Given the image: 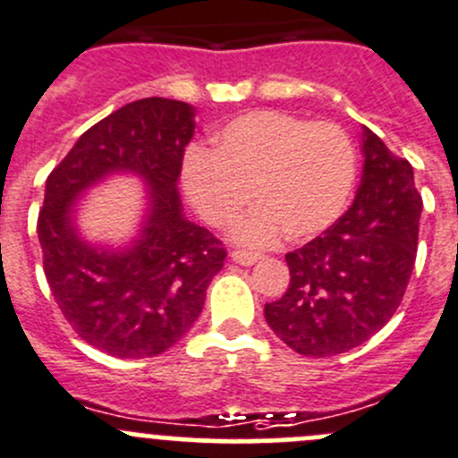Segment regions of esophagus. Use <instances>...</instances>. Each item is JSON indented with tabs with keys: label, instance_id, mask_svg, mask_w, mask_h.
I'll list each match as a JSON object with an SVG mask.
<instances>
[{
	"label": "esophagus",
	"instance_id": "esophagus-1",
	"mask_svg": "<svg viewBox=\"0 0 458 458\" xmlns=\"http://www.w3.org/2000/svg\"><path fill=\"white\" fill-rule=\"evenodd\" d=\"M230 257H233V261H237V264H242V266H250V264H255L257 259H259V252H252V250H233L230 252Z\"/></svg>",
	"mask_w": 458,
	"mask_h": 458
}]
</instances>
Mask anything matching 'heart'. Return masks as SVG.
<instances>
[{
	"mask_svg": "<svg viewBox=\"0 0 458 458\" xmlns=\"http://www.w3.org/2000/svg\"><path fill=\"white\" fill-rule=\"evenodd\" d=\"M358 174L356 148L333 123H309L284 111H250L192 149L183 185L199 215L215 228L234 224L255 199V212L234 230L250 246L286 234L304 242L342 215Z\"/></svg>",
	"mask_w": 458,
	"mask_h": 458,
	"instance_id": "1",
	"label": "heart"
}]
</instances>
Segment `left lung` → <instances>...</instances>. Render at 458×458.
<instances>
[{
	"mask_svg": "<svg viewBox=\"0 0 458 458\" xmlns=\"http://www.w3.org/2000/svg\"><path fill=\"white\" fill-rule=\"evenodd\" d=\"M352 208L288 252L286 293L264 306L268 327L300 356H337L369 340L396 313L414 270L423 212L414 170L367 127Z\"/></svg>",
	"mask_w": 458,
	"mask_h": 458,
	"instance_id": "1",
	"label": "left lung"
}]
</instances>
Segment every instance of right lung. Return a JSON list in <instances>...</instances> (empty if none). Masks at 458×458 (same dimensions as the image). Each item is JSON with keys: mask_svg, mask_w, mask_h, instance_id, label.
<instances>
[{"mask_svg": "<svg viewBox=\"0 0 458 458\" xmlns=\"http://www.w3.org/2000/svg\"><path fill=\"white\" fill-rule=\"evenodd\" d=\"M194 109L143 98L89 127L47 179L38 216L44 275L66 322L114 358H152L174 347L203 310L225 248L183 216L176 192ZM111 171H134L150 188L144 233L127 251H100L77 237L72 203Z\"/></svg>", "mask_w": 458, "mask_h": 458, "instance_id": "right-lung-1", "label": "right lung"}]
</instances>
